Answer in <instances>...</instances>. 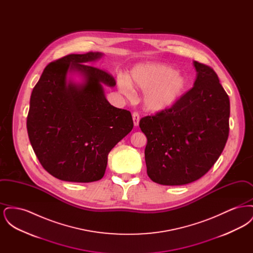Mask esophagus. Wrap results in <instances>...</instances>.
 Returning <instances> with one entry per match:
<instances>
[{
  "mask_svg": "<svg viewBox=\"0 0 253 253\" xmlns=\"http://www.w3.org/2000/svg\"><path fill=\"white\" fill-rule=\"evenodd\" d=\"M139 120H140L139 114H138L137 112H133V113H132V121H133V125H134V126H137V125H138Z\"/></svg>",
  "mask_w": 253,
  "mask_h": 253,
  "instance_id": "obj_1",
  "label": "esophagus"
}]
</instances>
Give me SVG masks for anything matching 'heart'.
I'll return each mask as SVG.
<instances>
[{
    "mask_svg": "<svg viewBox=\"0 0 253 253\" xmlns=\"http://www.w3.org/2000/svg\"><path fill=\"white\" fill-rule=\"evenodd\" d=\"M145 92L144 105L153 112L172 108L188 87L187 77L163 63H143L134 66L128 76V82L121 79V93L130 96L131 87Z\"/></svg>",
    "mask_w": 253,
    "mask_h": 253,
    "instance_id": "1",
    "label": "heart"
}]
</instances>
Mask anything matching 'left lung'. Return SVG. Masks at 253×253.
I'll return each instance as SVG.
<instances>
[{
  "mask_svg": "<svg viewBox=\"0 0 253 253\" xmlns=\"http://www.w3.org/2000/svg\"><path fill=\"white\" fill-rule=\"evenodd\" d=\"M193 64L197 78L193 88L172 108L139 121L147 137V173L161 185H185L201 178L229 137V96L211 66Z\"/></svg>",
  "mask_w": 253,
  "mask_h": 253,
  "instance_id": "left-lung-1",
  "label": "left lung"
}]
</instances>
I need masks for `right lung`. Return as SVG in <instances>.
<instances>
[{"label": "right lung", "mask_w": 253, "mask_h": 253, "mask_svg": "<svg viewBox=\"0 0 253 253\" xmlns=\"http://www.w3.org/2000/svg\"><path fill=\"white\" fill-rule=\"evenodd\" d=\"M98 52L70 54L50 62L33 88L26 120L28 137L43 169L63 181L89 183L103 177L110 151L132 131L130 111L105 98L107 71L86 64ZM85 75L84 85L67 83L68 70Z\"/></svg>", "instance_id": "obj_1"}]
</instances>
